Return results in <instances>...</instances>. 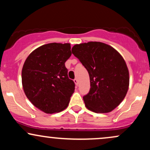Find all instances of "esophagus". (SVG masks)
Masks as SVG:
<instances>
[{
	"mask_svg": "<svg viewBox=\"0 0 150 150\" xmlns=\"http://www.w3.org/2000/svg\"><path fill=\"white\" fill-rule=\"evenodd\" d=\"M74 82H75V85H76L77 86L78 85V80H77V78H75V80H74Z\"/></svg>",
	"mask_w": 150,
	"mask_h": 150,
	"instance_id": "esophagus-1",
	"label": "esophagus"
}]
</instances>
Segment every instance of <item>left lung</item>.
<instances>
[{"label": "left lung", "instance_id": "obj_1", "mask_svg": "<svg viewBox=\"0 0 150 150\" xmlns=\"http://www.w3.org/2000/svg\"><path fill=\"white\" fill-rule=\"evenodd\" d=\"M72 52L87 69L89 92L83 96L86 107L96 113H108L123 100L129 86V73L123 57L101 42L76 44Z\"/></svg>", "mask_w": 150, "mask_h": 150}]
</instances>
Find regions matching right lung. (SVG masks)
I'll list each match as a JSON object with an SVG mask.
<instances>
[{"mask_svg": "<svg viewBox=\"0 0 150 150\" xmlns=\"http://www.w3.org/2000/svg\"><path fill=\"white\" fill-rule=\"evenodd\" d=\"M70 49V44H45L32 51L24 63V92L34 106L46 113L66 108L75 90L65 65L72 54Z\"/></svg>", "mask_w": 150, "mask_h": 150, "instance_id": "obj_1", "label": "right lung"}]
</instances>
